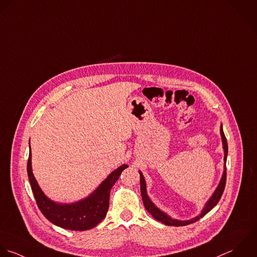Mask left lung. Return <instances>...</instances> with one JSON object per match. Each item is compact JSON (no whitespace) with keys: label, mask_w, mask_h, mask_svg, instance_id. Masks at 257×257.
<instances>
[{"label":"left lung","mask_w":257,"mask_h":257,"mask_svg":"<svg viewBox=\"0 0 257 257\" xmlns=\"http://www.w3.org/2000/svg\"><path fill=\"white\" fill-rule=\"evenodd\" d=\"M220 134H221V139H222V144H223V149H224V171H223V175L221 177V180L216 188V190L214 191L213 195L210 197V199L206 202L202 212L190 219V220H186V221H182V220H177L174 218H171L169 215H167L166 213H164L163 211H161L159 208H157L154 203L150 200V198L147 195V190H146V183H145V179L143 174L141 173V171H139L140 173V187H141V196H142V200H143V204L146 208V210L157 220L160 221L162 223H164L165 225L168 226H185L188 224H191L193 222H196L197 220H199L200 218H202L205 214H207L213 207L216 206V204L218 203V201L220 200L222 193L224 191L225 188V183H226V158H227V153H228V145H227V140L226 137L224 135L223 129H222V125L220 126Z\"/></svg>","instance_id":"obj_1"}]
</instances>
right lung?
I'll return each mask as SVG.
<instances>
[{
	"label": "right lung",
	"mask_w": 257,
	"mask_h": 257,
	"mask_svg": "<svg viewBox=\"0 0 257 257\" xmlns=\"http://www.w3.org/2000/svg\"><path fill=\"white\" fill-rule=\"evenodd\" d=\"M31 147L27 164L28 177L36 199L37 205L43 215L53 224L76 231H84L94 228L106 216L109 208L110 191L118 180L122 171L128 167L123 164L114 170L88 197L71 204L57 203L50 200L39 187L32 172Z\"/></svg>",
	"instance_id": "add662e5"
}]
</instances>
